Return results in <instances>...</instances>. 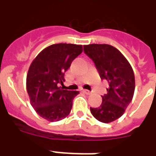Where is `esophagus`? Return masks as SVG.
I'll list each match as a JSON object with an SVG mask.
<instances>
[{"instance_id":"34e87169","label":"esophagus","mask_w":156,"mask_h":156,"mask_svg":"<svg viewBox=\"0 0 156 156\" xmlns=\"http://www.w3.org/2000/svg\"><path fill=\"white\" fill-rule=\"evenodd\" d=\"M83 93L84 94H86V95H90V90H83Z\"/></svg>"}]
</instances>
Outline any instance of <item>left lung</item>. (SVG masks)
Returning a JSON list of instances; mask_svg holds the SVG:
<instances>
[{"mask_svg":"<svg viewBox=\"0 0 156 156\" xmlns=\"http://www.w3.org/2000/svg\"><path fill=\"white\" fill-rule=\"evenodd\" d=\"M83 50L95 65L101 79L108 83V93L102 95V104L90 108L98 121L110 123L120 118L133 99L135 78L133 69L118 49L109 44L84 45Z\"/></svg>","mask_w":156,"mask_h":156,"instance_id":"obj_1","label":"left lung"}]
</instances>
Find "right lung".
I'll return each instance as SVG.
<instances>
[{
	"mask_svg": "<svg viewBox=\"0 0 156 156\" xmlns=\"http://www.w3.org/2000/svg\"><path fill=\"white\" fill-rule=\"evenodd\" d=\"M83 52L82 45L56 44L42 50L31 62L27 75V90L31 106L48 121L66 118L72 108L77 90L58 87L65 82V72Z\"/></svg>",
	"mask_w": 156,
	"mask_h": 156,
	"instance_id": "obj_1",
	"label": "right lung"
}]
</instances>
